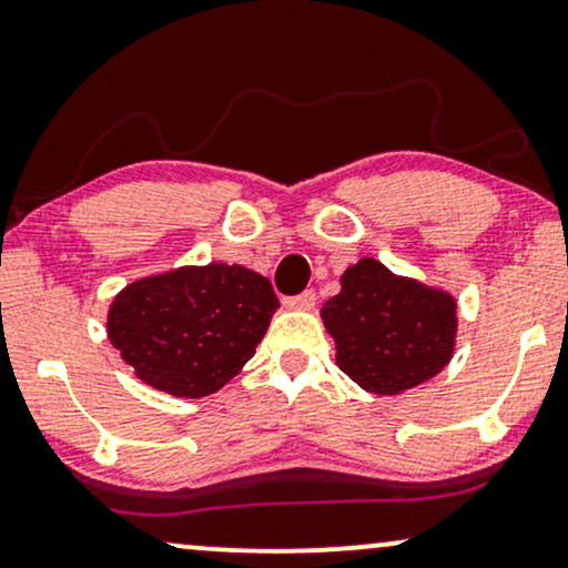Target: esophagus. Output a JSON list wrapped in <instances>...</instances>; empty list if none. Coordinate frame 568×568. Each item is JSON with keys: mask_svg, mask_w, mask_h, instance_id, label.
<instances>
[{"mask_svg": "<svg viewBox=\"0 0 568 568\" xmlns=\"http://www.w3.org/2000/svg\"><path fill=\"white\" fill-rule=\"evenodd\" d=\"M315 292L313 290H305L300 294H294V297H284V305L290 307V311H313L315 307Z\"/></svg>", "mask_w": 568, "mask_h": 568, "instance_id": "esophagus-1", "label": "esophagus"}]
</instances>
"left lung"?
Returning <instances> with one entry per match:
<instances>
[{"mask_svg":"<svg viewBox=\"0 0 568 568\" xmlns=\"http://www.w3.org/2000/svg\"><path fill=\"white\" fill-rule=\"evenodd\" d=\"M336 363L365 392L388 396L430 381L452 359L456 305L448 294L394 276L363 257L323 305Z\"/></svg>","mask_w":568,"mask_h":568,"instance_id":"1","label":"left lung"}]
</instances>
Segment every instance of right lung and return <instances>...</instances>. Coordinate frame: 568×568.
<instances>
[{
	"mask_svg": "<svg viewBox=\"0 0 568 568\" xmlns=\"http://www.w3.org/2000/svg\"><path fill=\"white\" fill-rule=\"evenodd\" d=\"M276 307L268 278L211 263L130 284L109 311V338L138 378L174 396H205L255 355Z\"/></svg>",
	"mask_w": 568,
	"mask_h": 568,
	"instance_id": "right-lung-1",
	"label": "right lung"
}]
</instances>
